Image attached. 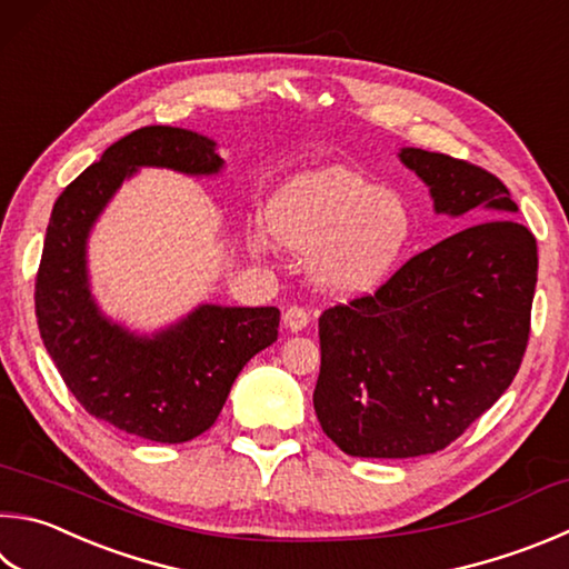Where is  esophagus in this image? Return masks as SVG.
<instances>
[{"label": "esophagus", "mask_w": 569, "mask_h": 569, "mask_svg": "<svg viewBox=\"0 0 569 569\" xmlns=\"http://www.w3.org/2000/svg\"><path fill=\"white\" fill-rule=\"evenodd\" d=\"M283 323H286L288 330L298 333V330H303L308 323H311V313H308L306 308H301V306H291V308H286Z\"/></svg>", "instance_id": "34e87169"}]
</instances>
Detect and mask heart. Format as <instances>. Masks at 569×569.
Returning <instances> with one entry per match:
<instances>
[{
	"label": "heart",
	"mask_w": 569,
	"mask_h": 569,
	"mask_svg": "<svg viewBox=\"0 0 569 569\" xmlns=\"http://www.w3.org/2000/svg\"><path fill=\"white\" fill-rule=\"evenodd\" d=\"M266 221L286 249L311 253L316 281L340 296L383 286L416 236L412 209L400 193L346 167L298 173L268 201ZM253 249H263L261 236Z\"/></svg>",
	"instance_id": "1"
}]
</instances>
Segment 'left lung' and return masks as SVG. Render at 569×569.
Returning <instances> with one entry per match:
<instances>
[{"label":"left lung","instance_id":"left-lung-1","mask_svg":"<svg viewBox=\"0 0 569 569\" xmlns=\"http://www.w3.org/2000/svg\"><path fill=\"white\" fill-rule=\"evenodd\" d=\"M438 213L518 211L465 159L402 149ZM537 241L492 216L408 258L373 293L318 318L320 428L353 458H418L458 440L518 376L530 338Z\"/></svg>","mask_w":569,"mask_h":569}]
</instances>
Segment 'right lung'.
<instances>
[{
    "instance_id": "obj_1",
    "label": "right lung",
    "mask_w": 569,
    "mask_h": 569,
    "mask_svg": "<svg viewBox=\"0 0 569 569\" xmlns=\"http://www.w3.org/2000/svg\"><path fill=\"white\" fill-rule=\"evenodd\" d=\"M216 143L173 127H143L101 153L51 209L34 308L61 380L89 416L129 436L186 442L209 430L236 376L278 338V308L201 306L179 326L137 338L97 311L87 288L91 223L137 167L183 173L221 169Z\"/></svg>"
}]
</instances>
